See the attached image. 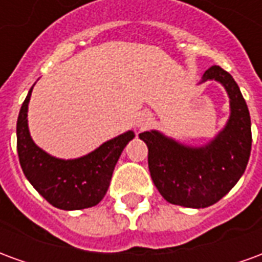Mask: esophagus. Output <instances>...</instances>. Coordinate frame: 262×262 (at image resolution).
<instances>
[{"instance_id": "esophagus-1", "label": "esophagus", "mask_w": 262, "mask_h": 262, "mask_svg": "<svg viewBox=\"0 0 262 262\" xmlns=\"http://www.w3.org/2000/svg\"><path fill=\"white\" fill-rule=\"evenodd\" d=\"M151 122H153V118H151V115L148 114V112H140V114L137 115V118H136L137 129L144 130V129H147L148 126L151 125Z\"/></svg>"}]
</instances>
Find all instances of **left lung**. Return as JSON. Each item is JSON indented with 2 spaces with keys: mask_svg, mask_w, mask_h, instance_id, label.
Returning a JSON list of instances; mask_svg holds the SVG:
<instances>
[{
  "mask_svg": "<svg viewBox=\"0 0 262 262\" xmlns=\"http://www.w3.org/2000/svg\"><path fill=\"white\" fill-rule=\"evenodd\" d=\"M216 81L229 97L226 125L208 143L189 146L160 130L139 135L148 148V170L161 196L184 208H208L234 187L251 151V119L242 91L227 71L212 66L198 84Z\"/></svg>",
  "mask_w": 262,
  "mask_h": 262,
  "instance_id": "obj_1",
  "label": "left lung"
}]
</instances>
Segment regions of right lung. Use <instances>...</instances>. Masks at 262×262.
I'll return each instance as SVG.
<instances>
[{
  "label": "right lung",
  "mask_w": 262,
  "mask_h": 262,
  "mask_svg": "<svg viewBox=\"0 0 262 262\" xmlns=\"http://www.w3.org/2000/svg\"><path fill=\"white\" fill-rule=\"evenodd\" d=\"M33 86L16 122V148L26 180L54 208L80 210L95 206L108 191L115 165L135 132H125L77 159L54 157L33 142L29 132L28 105Z\"/></svg>",
  "instance_id": "right-lung-1"
}]
</instances>
